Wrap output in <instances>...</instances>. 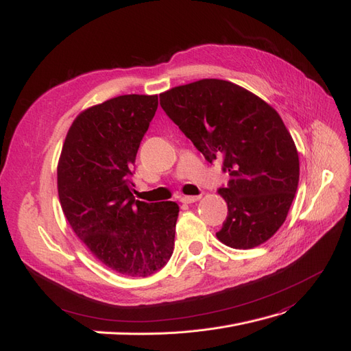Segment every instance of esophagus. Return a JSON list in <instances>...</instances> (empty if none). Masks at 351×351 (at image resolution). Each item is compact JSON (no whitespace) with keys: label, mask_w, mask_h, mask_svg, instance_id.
Instances as JSON below:
<instances>
[{"label":"esophagus","mask_w":351,"mask_h":351,"mask_svg":"<svg viewBox=\"0 0 351 351\" xmlns=\"http://www.w3.org/2000/svg\"><path fill=\"white\" fill-rule=\"evenodd\" d=\"M198 199H201V195H185V197H180V202H184V204H192V202H197Z\"/></svg>","instance_id":"obj_1"}]
</instances>
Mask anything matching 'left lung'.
Masks as SVG:
<instances>
[{
    "instance_id": "obj_1",
    "label": "left lung",
    "mask_w": 351,
    "mask_h": 351,
    "mask_svg": "<svg viewBox=\"0 0 351 351\" xmlns=\"http://www.w3.org/2000/svg\"><path fill=\"white\" fill-rule=\"evenodd\" d=\"M160 106L230 179L219 194L228 217L216 233L234 250L267 242L285 223L299 184V154L285 122L267 101L217 78L173 87Z\"/></svg>"
}]
</instances>
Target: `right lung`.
Wrapping results in <instances>:
<instances>
[{
    "label": "right lung",
    "instance_id": "1",
    "mask_svg": "<svg viewBox=\"0 0 351 351\" xmlns=\"http://www.w3.org/2000/svg\"><path fill=\"white\" fill-rule=\"evenodd\" d=\"M157 105V95H123L83 110L58 163V195L74 233L101 264L130 277L162 269L175 246L176 202L132 195L135 156Z\"/></svg>",
    "mask_w": 351,
    "mask_h": 351
}]
</instances>
